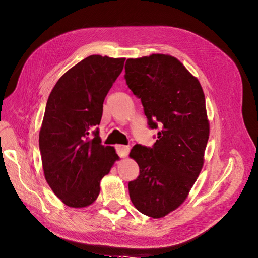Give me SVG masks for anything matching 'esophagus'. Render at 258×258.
Returning <instances> with one entry per match:
<instances>
[{
  "label": "esophagus",
  "instance_id": "34e87169",
  "mask_svg": "<svg viewBox=\"0 0 258 258\" xmlns=\"http://www.w3.org/2000/svg\"><path fill=\"white\" fill-rule=\"evenodd\" d=\"M115 150H116V154L118 156H120L121 158H124L127 156L130 148L127 146H123V145H117V146L115 147Z\"/></svg>",
  "mask_w": 258,
  "mask_h": 258
}]
</instances>
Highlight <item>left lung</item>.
<instances>
[{"label":"left lung","instance_id":"left-lung-1","mask_svg":"<svg viewBox=\"0 0 258 258\" xmlns=\"http://www.w3.org/2000/svg\"><path fill=\"white\" fill-rule=\"evenodd\" d=\"M124 78L141 99L149 128H160L153 147L137 144L131 150L140 175L128 182L130 197L142 214L161 218L185 201L203 168L209 136L204 91L166 54L128 58Z\"/></svg>","mask_w":258,"mask_h":258}]
</instances>
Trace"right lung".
I'll return each instance as SVG.
<instances>
[{
    "label": "right lung",
    "mask_w": 258,
    "mask_h": 258,
    "mask_svg": "<svg viewBox=\"0 0 258 258\" xmlns=\"http://www.w3.org/2000/svg\"><path fill=\"white\" fill-rule=\"evenodd\" d=\"M125 58L90 55L58 79L45 105L39 133L44 176L70 207L92 204L100 181L118 159L99 137L103 101L121 74Z\"/></svg>",
    "instance_id": "add662e5"
}]
</instances>
